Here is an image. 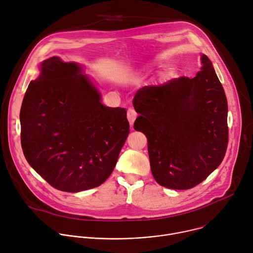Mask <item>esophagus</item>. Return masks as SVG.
Masks as SVG:
<instances>
[{"instance_id": "1", "label": "esophagus", "mask_w": 253, "mask_h": 253, "mask_svg": "<svg viewBox=\"0 0 253 253\" xmlns=\"http://www.w3.org/2000/svg\"><path fill=\"white\" fill-rule=\"evenodd\" d=\"M138 117V114L137 112L134 110V109H129L128 112H127V118H128V121L130 123V125H133V123L135 122V120L137 119Z\"/></svg>"}]
</instances>
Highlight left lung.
Returning a JSON list of instances; mask_svg holds the SVG:
<instances>
[{
	"label": "left lung",
	"mask_w": 253,
	"mask_h": 253,
	"mask_svg": "<svg viewBox=\"0 0 253 253\" xmlns=\"http://www.w3.org/2000/svg\"><path fill=\"white\" fill-rule=\"evenodd\" d=\"M194 78L140 88L134 129L145 134L151 172L161 186L190 189L222 162L228 144L227 100L207 56Z\"/></svg>",
	"instance_id": "obj_1"
}]
</instances>
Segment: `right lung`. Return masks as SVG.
<instances>
[{"label":"right lung","instance_id":"add662e5","mask_svg":"<svg viewBox=\"0 0 253 253\" xmlns=\"http://www.w3.org/2000/svg\"><path fill=\"white\" fill-rule=\"evenodd\" d=\"M75 63L52 57L21 107V143L34 170L54 188L79 192L109 177L130 132L124 108L105 107Z\"/></svg>","mask_w":253,"mask_h":253}]
</instances>
